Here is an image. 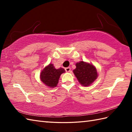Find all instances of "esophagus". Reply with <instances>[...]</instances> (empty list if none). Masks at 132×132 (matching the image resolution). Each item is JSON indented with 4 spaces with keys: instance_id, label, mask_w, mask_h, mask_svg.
<instances>
[{
    "instance_id": "34e87169",
    "label": "esophagus",
    "mask_w": 132,
    "mask_h": 132,
    "mask_svg": "<svg viewBox=\"0 0 132 132\" xmlns=\"http://www.w3.org/2000/svg\"><path fill=\"white\" fill-rule=\"evenodd\" d=\"M65 70L66 72H70L71 70V68L70 67H68V68H65Z\"/></svg>"
}]
</instances>
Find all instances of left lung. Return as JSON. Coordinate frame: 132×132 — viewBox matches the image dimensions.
<instances>
[{
    "label": "left lung",
    "instance_id": "1",
    "mask_svg": "<svg viewBox=\"0 0 132 132\" xmlns=\"http://www.w3.org/2000/svg\"><path fill=\"white\" fill-rule=\"evenodd\" d=\"M75 66L76 68L73 70V73L81 85L89 86L97 79V69L92 63L80 61Z\"/></svg>",
    "mask_w": 132,
    "mask_h": 132
}]
</instances>
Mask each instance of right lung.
<instances>
[{
  "label": "right lung",
  "instance_id": "add662e5",
  "mask_svg": "<svg viewBox=\"0 0 132 132\" xmlns=\"http://www.w3.org/2000/svg\"><path fill=\"white\" fill-rule=\"evenodd\" d=\"M64 72H65L64 69H55L53 64L50 63L42 70L40 75V80L46 86L54 88L57 86L61 75Z\"/></svg>",
  "mask_w": 132,
  "mask_h": 132
}]
</instances>
